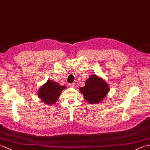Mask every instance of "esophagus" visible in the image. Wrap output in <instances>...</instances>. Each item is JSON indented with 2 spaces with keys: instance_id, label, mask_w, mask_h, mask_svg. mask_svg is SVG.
I'll use <instances>...</instances> for the list:
<instances>
[{
  "instance_id": "obj_1",
  "label": "esophagus",
  "mask_w": 150,
  "mask_h": 150,
  "mask_svg": "<svg viewBox=\"0 0 150 150\" xmlns=\"http://www.w3.org/2000/svg\"><path fill=\"white\" fill-rule=\"evenodd\" d=\"M69 86L70 87V88H74L75 86V83H71L69 84Z\"/></svg>"
}]
</instances>
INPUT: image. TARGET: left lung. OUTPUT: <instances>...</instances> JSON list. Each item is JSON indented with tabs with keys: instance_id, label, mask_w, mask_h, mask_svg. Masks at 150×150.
<instances>
[{
	"instance_id": "obj_1",
	"label": "left lung",
	"mask_w": 150,
	"mask_h": 150,
	"mask_svg": "<svg viewBox=\"0 0 150 150\" xmlns=\"http://www.w3.org/2000/svg\"><path fill=\"white\" fill-rule=\"evenodd\" d=\"M83 87L80 88V91L83 94L86 101L95 104L102 102L109 90L105 81L95 75H91L86 81Z\"/></svg>"
}]
</instances>
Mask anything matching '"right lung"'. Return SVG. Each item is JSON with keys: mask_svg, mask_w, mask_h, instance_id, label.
Masks as SVG:
<instances>
[{"mask_svg": "<svg viewBox=\"0 0 150 150\" xmlns=\"http://www.w3.org/2000/svg\"><path fill=\"white\" fill-rule=\"evenodd\" d=\"M65 88V86H60L57 82L48 80L46 83L40 89L38 96L45 103L53 104L57 102L61 91Z\"/></svg>", "mask_w": 150, "mask_h": 150, "instance_id": "right-lung-1", "label": "right lung"}]
</instances>
